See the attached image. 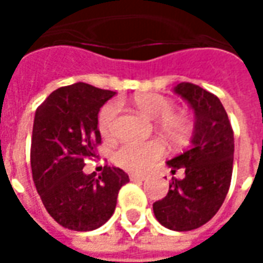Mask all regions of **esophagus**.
<instances>
[{"label": "esophagus", "mask_w": 263, "mask_h": 263, "mask_svg": "<svg viewBox=\"0 0 263 263\" xmlns=\"http://www.w3.org/2000/svg\"><path fill=\"white\" fill-rule=\"evenodd\" d=\"M129 179L131 180H146L145 175H138V173H129Z\"/></svg>", "instance_id": "esophagus-1"}]
</instances>
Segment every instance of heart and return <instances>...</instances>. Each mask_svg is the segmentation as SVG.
Instances as JSON below:
<instances>
[{
	"mask_svg": "<svg viewBox=\"0 0 263 263\" xmlns=\"http://www.w3.org/2000/svg\"><path fill=\"white\" fill-rule=\"evenodd\" d=\"M139 112L151 120H156V128L163 137L173 143L183 142L192 132L193 122L184 112L173 111V103L162 94L145 92L138 94L132 100ZM118 114V103L104 105L98 114V129L104 138H109L114 132V122ZM163 155V145L158 139L146 142H124L115 151V163L126 171L143 172L154 165Z\"/></svg>",
	"mask_w": 263,
	"mask_h": 263,
	"instance_id": "1",
	"label": "heart"
}]
</instances>
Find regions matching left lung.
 <instances>
[{
	"instance_id": "1",
	"label": "left lung",
	"mask_w": 263,
	"mask_h": 263,
	"mask_svg": "<svg viewBox=\"0 0 263 263\" xmlns=\"http://www.w3.org/2000/svg\"><path fill=\"white\" fill-rule=\"evenodd\" d=\"M175 92L194 111L192 142L167 160L172 173L182 169L183 179L172 177L169 192L154 203L160 224L173 231H190L210 221L226 200L231 184L234 132L220 98L192 83H180Z\"/></svg>"
}]
</instances>
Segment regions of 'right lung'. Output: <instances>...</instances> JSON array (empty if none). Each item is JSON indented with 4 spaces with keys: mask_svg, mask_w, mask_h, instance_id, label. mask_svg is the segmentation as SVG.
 Masks as SVG:
<instances>
[{
    "mask_svg": "<svg viewBox=\"0 0 263 263\" xmlns=\"http://www.w3.org/2000/svg\"><path fill=\"white\" fill-rule=\"evenodd\" d=\"M115 91L86 83L54 90L36 108L31 143L33 183L56 222L73 231H91L109 220L125 172L104 166L86 175V160L101 143L98 111Z\"/></svg>",
    "mask_w": 263,
    "mask_h": 263,
    "instance_id": "add662e5",
    "label": "right lung"
}]
</instances>
